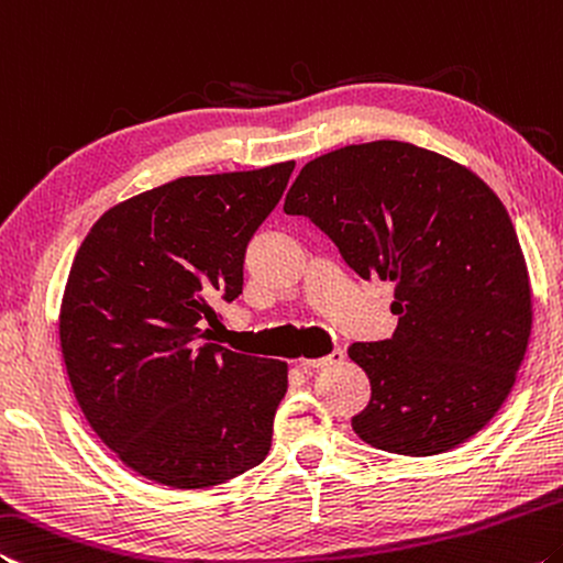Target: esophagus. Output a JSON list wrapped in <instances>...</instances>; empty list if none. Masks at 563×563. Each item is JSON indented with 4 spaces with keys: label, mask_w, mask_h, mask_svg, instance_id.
<instances>
[{
    "label": "esophagus",
    "mask_w": 563,
    "mask_h": 563,
    "mask_svg": "<svg viewBox=\"0 0 563 563\" xmlns=\"http://www.w3.org/2000/svg\"><path fill=\"white\" fill-rule=\"evenodd\" d=\"M344 358V349L342 346H334L331 349V354L327 356H319V358H301V368L303 372H311V368H327V366H334Z\"/></svg>",
    "instance_id": "34e87169"
}]
</instances>
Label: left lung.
Returning <instances> with one entry per match:
<instances>
[{"label":"left lung","mask_w":563,"mask_h":563,"mask_svg":"<svg viewBox=\"0 0 563 563\" xmlns=\"http://www.w3.org/2000/svg\"><path fill=\"white\" fill-rule=\"evenodd\" d=\"M284 211L319 227L362 279L394 282L391 339L349 346L372 382L356 437L434 456L482 431L531 334L527 262L499 197L446 156L384 140L309 162Z\"/></svg>","instance_id":"left-lung-1"}]
</instances>
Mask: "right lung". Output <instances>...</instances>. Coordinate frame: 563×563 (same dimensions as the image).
<instances>
[{
	"instance_id": "right-lung-1",
	"label": "right lung",
	"mask_w": 563,
	"mask_h": 563,
	"mask_svg": "<svg viewBox=\"0 0 563 563\" xmlns=\"http://www.w3.org/2000/svg\"><path fill=\"white\" fill-rule=\"evenodd\" d=\"M294 162L181 177L99 217L74 256L59 339L97 437L144 478L209 489L264 462L287 364L211 342L249 239Z\"/></svg>"
}]
</instances>
